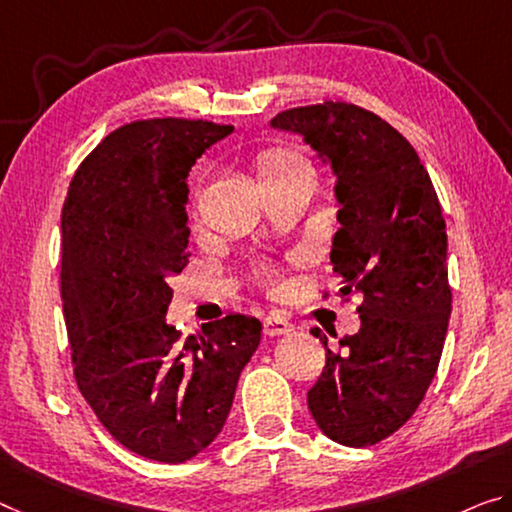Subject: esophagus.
<instances>
[{"instance_id": "34e87169", "label": "esophagus", "mask_w": 512, "mask_h": 512, "mask_svg": "<svg viewBox=\"0 0 512 512\" xmlns=\"http://www.w3.org/2000/svg\"><path fill=\"white\" fill-rule=\"evenodd\" d=\"M263 332L267 336H281L293 332V322H288L281 313H270V316L263 318Z\"/></svg>"}]
</instances>
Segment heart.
<instances>
[{"label":"heart","instance_id":"b5f03b06","mask_svg":"<svg viewBox=\"0 0 512 512\" xmlns=\"http://www.w3.org/2000/svg\"><path fill=\"white\" fill-rule=\"evenodd\" d=\"M302 164L306 162L300 155L286 153V151H270V153H263L261 160H258V176H261V183H263V180L286 176L288 171L302 167Z\"/></svg>","mask_w":512,"mask_h":512}]
</instances>
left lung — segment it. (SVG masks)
Returning a JSON list of instances; mask_svg holds the SVG:
<instances>
[{
  "label": "left lung",
  "instance_id": "obj_1",
  "mask_svg": "<svg viewBox=\"0 0 512 512\" xmlns=\"http://www.w3.org/2000/svg\"><path fill=\"white\" fill-rule=\"evenodd\" d=\"M270 128L300 135L332 167L341 229L332 265L341 295L355 290L361 327L327 348L306 393L316 426L343 446H371L396 432L426 396L451 318L446 224L421 157L373 112L348 102L286 109Z\"/></svg>",
  "mask_w": 512,
  "mask_h": 512
}]
</instances>
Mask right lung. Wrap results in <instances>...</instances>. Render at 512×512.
I'll use <instances>...</instances> for the list:
<instances>
[{
  "mask_svg": "<svg viewBox=\"0 0 512 512\" xmlns=\"http://www.w3.org/2000/svg\"><path fill=\"white\" fill-rule=\"evenodd\" d=\"M231 125L146 119L80 164L61 212V300L75 380L116 442L178 465L215 442L261 320L231 313L180 338L169 279L187 265V176Z\"/></svg>",
  "mask_w": 512,
  "mask_h": 512,
  "instance_id": "1",
  "label": "right lung"
}]
</instances>
